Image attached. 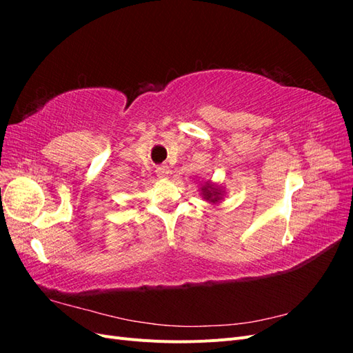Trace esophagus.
I'll list each match as a JSON object with an SVG mask.
<instances>
[{
	"instance_id": "1",
	"label": "esophagus",
	"mask_w": 353,
	"mask_h": 353,
	"mask_svg": "<svg viewBox=\"0 0 353 353\" xmlns=\"http://www.w3.org/2000/svg\"><path fill=\"white\" fill-rule=\"evenodd\" d=\"M156 174H157L159 178H169L170 174H172V170L169 169L168 165H162V166H159V168L156 169Z\"/></svg>"
}]
</instances>
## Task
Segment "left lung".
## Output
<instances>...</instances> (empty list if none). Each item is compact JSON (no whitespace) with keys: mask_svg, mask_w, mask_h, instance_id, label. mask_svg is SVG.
Masks as SVG:
<instances>
[{"mask_svg":"<svg viewBox=\"0 0 353 353\" xmlns=\"http://www.w3.org/2000/svg\"><path fill=\"white\" fill-rule=\"evenodd\" d=\"M197 187L201 199L206 200L210 206H219V203H222L227 196L225 187H221L218 183H213L212 179L199 181Z\"/></svg>","mask_w":353,"mask_h":353,"instance_id":"obj_1","label":"left lung"}]
</instances>
